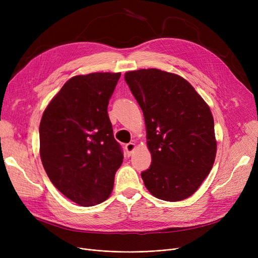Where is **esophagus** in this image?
Listing matches in <instances>:
<instances>
[{
    "label": "esophagus",
    "instance_id": "34e87169",
    "mask_svg": "<svg viewBox=\"0 0 258 258\" xmlns=\"http://www.w3.org/2000/svg\"><path fill=\"white\" fill-rule=\"evenodd\" d=\"M135 148H136V144H135V143H128V144L125 145V151H126L128 156L134 152Z\"/></svg>",
    "mask_w": 258,
    "mask_h": 258
}]
</instances>
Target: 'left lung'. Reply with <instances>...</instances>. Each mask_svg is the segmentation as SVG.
Wrapping results in <instances>:
<instances>
[{
  "instance_id": "obj_1",
  "label": "left lung",
  "mask_w": 258,
  "mask_h": 258,
  "mask_svg": "<svg viewBox=\"0 0 258 258\" xmlns=\"http://www.w3.org/2000/svg\"><path fill=\"white\" fill-rule=\"evenodd\" d=\"M146 125L150 168L141 172L147 190L167 201L192 196L209 174L216 155L210 107L183 77L158 69L124 75Z\"/></svg>"
}]
</instances>
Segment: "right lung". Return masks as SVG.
<instances>
[{"label": "right lung", "instance_id": "1", "mask_svg": "<svg viewBox=\"0 0 258 258\" xmlns=\"http://www.w3.org/2000/svg\"><path fill=\"white\" fill-rule=\"evenodd\" d=\"M120 73L70 78L53 97L39 124V155L52 184L83 207L110 197L123 154L107 105Z\"/></svg>", "mask_w": 258, "mask_h": 258}]
</instances>
